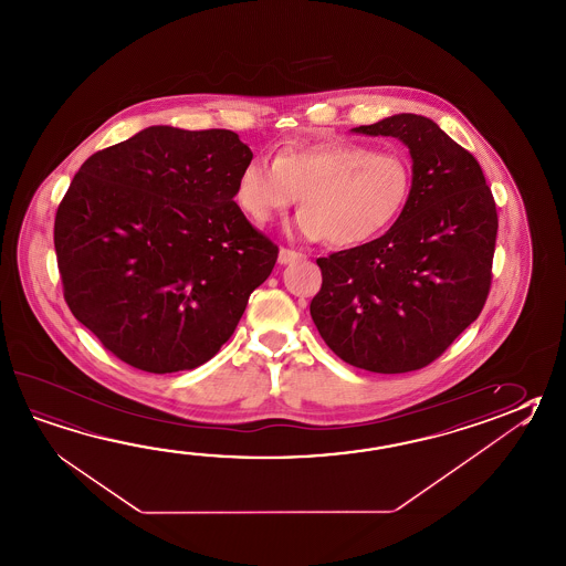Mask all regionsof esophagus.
Returning <instances> with one entry per match:
<instances>
[{
	"label": "esophagus",
	"instance_id": "esophagus-1",
	"mask_svg": "<svg viewBox=\"0 0 566 566\" xmlns=\"http://www.w3.org/2000/svg\"><path fill=\"white\" fill-rule=\"evenodd\" d=\"M301 258H304L301 252H294V250H289V248H280L277 264H290V262H296V260H301Z\"/></svg>",
	"mask_w": 566,
	"mask_h": 566
}]
</instances>
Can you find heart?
Masks as SVG:
<instances>
[{"label": "heart", "instance_id": "b5f03b06", "mask_svg": "<svg viewBox=\"0 0 566 566\" xmlns=\"http://www.w3.org/2000/svg\"><path fill=\"white\" fill-rule=\"evenodd\" d=\"M411 169L403 155L360 143H290L276 159L254 157L238 175L235 201L268 226L298 199L290 231L304 240L357 245L387 230L407 203Z\"/></svg>", "mask_w": 566, "mask_h": 566}]
</instances>
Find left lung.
Returning a JSON list of instances; mask_svg holds the SVG:
<instances>
[{
	"label": "left lung",
	"instance_id": "8db88e82",
	"mask_svg": "<svg viewBox=\"0 0 566 566\" xmlns=\"http://www.w3.org/2000/svg\"><path fill=\"white\" fill-rule=\"evenodd\" d=\"M358 135L395 137L411 155V191L389 231L318 258L311 316L324 343L370 373L423 369L484 308L497 213L480 163L438 123L401 113Z\"/></svg>",
	"mask_w": 566,
	"mask_h": 566
}]
</instances>
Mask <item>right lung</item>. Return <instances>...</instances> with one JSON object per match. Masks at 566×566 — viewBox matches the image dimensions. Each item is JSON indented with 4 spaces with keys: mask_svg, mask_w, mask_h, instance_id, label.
<instances>
[{
    "mask_svg": "<svg viewBox=\"0 0 566 566\" xmlns=\"http://www.w3.org/2000/svg\"><path fill=\"white\" fill-rule=\"evenodd\" d=\"M254 155L231 130L143 128L82 163L54 221L64 298L135 369L208 363L277 248L233 201Z\"/></svg>",
    "mask_w": 566,
    "mask_h": 566,
    "instance_id": "obj_1",
    "label": "right lung"
}]
</instances>
